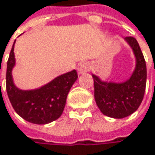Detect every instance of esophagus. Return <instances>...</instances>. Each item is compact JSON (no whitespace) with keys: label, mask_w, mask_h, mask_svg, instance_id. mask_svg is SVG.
<instances>
[{"label":"esophagus","mask_w":155,"mask_h":155,"mask_svg":"<svg viewBox=\"0 0 155 155\" xmlns=\"http://www.w3.org/2000/svg\"><path fill=\"white\" fill-rule=\"evenodd\" d=\"M89 64L87 62H82V63H80L79 65H78V74H86L88 71H89Z\"/></svg>","instance_id":"1"}]
</instances>
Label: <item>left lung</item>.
<instances>
[{"mask_svg":"<svg viewBox=\"0 0 155 155\" xmlns=\"http://www.w3.org/2000/svg\"><path fill=\"white\" fill-rule=\"evenodd\" d=\"M135 56V68L124 81H104L94 74V98L97 106L105 116L124 118L139 108L146 84V65L138 42L132 37L125 38Z\"/></svg>","mask_w":155,"mask_h":155,"instance_id":"1","label":"left lung"}]
</instances>
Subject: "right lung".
Here are the masks:
<instances>
[{"mask_svg":"<svg viewBox=\"0 0 155 155\" xmlns=\"http://www.w3.org/2000/svg\"><path fill=\"white\" fill-rule=\"evenodd\" d=\"M13 43L7 63L6 90L17 114L32 124L45 125L61 117L65 107L67 95L77 80L75 70L54 78L46 84L30 90L16 86L12 71L16 65Z\"/></svg>","mask_w":155,"mask_h":155,"instance_id":"obj_1","label":"right lung"}]
</instances>
